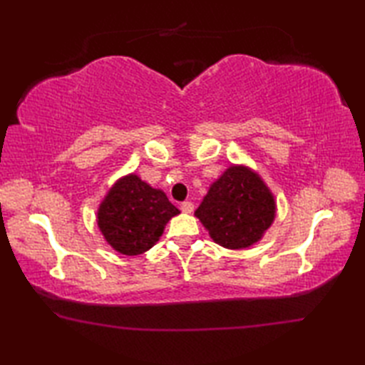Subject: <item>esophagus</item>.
<instances>
[{"label":"esophagus","instance_id":"obj_1","mask_svg":"<svg viewBox=\"0 0 365 365\" xmlns=\"http://www.w3.org/2000/svg\"><path fill=\"white\" fill-rule=\"evenodd\" d=\"M180 210H182L183 213H191L192 210H195V204H192V202H183V204L180 205Z\"/></svg>","mask_w":365,"mask_h":365}]
</instances>
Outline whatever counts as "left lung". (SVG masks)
<instances>
[{
	"mask_svg": "<svg viewBox=\"0 0 365 365\" xmlns=\"http://www.w3.org/2000/svg\"><path fill=\"white\" fill-rule=\"evenodd\" d=\"M274 195L254 169L230 165L210 185L195 212L216 245L246 250L259 243L276 218Z\"/></svg>",
	"mask_w": 365,
	"mask_h": 365,
	"instance_id": "obj_1",
	"label": "left lung"
}]
</instances>
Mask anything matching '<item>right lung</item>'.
I'll return each mask as SVG.
<instances>
[{
  "label": "right lung",
  "mask_w": 365,
  "mask_h": 365,
  "mask_svg": "<svg viewBox=\"0 0 365 365\" xmlns=\"http://www.w3.org/2000/svg\"><path fill=\"white\" fill-rule=\"evenodd\" d=\"M178 213L165 191L131 173L108 190L98 205L97 226L114 251L139 255L157 245L169 220Z\"/></svg>",
  "instance_id": "1"
}]
</instances>
